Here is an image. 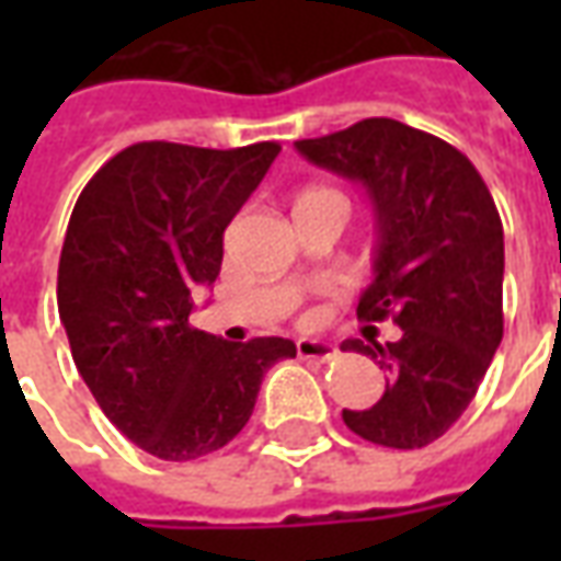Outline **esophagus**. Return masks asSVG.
Listing matches in <instances>:
<instances>
[{
  "label": "esophagus",
  "mask_w": 561,
  "mask_h": 561,
  "mask_svg": "<svg viewBox=\"0 0 561 561\" xmlns=\"http://www.w3.org/2000/svg\"><path fill=\"white\" fill-rule=\"evenodd\" d=\"M297 357L316 360V364H328V360L336 357V348L324 340H297Z\"/></svg>",
  "instance_id": "34e87169"
}]
</instances>
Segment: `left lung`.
Listing matches in <instances>:
<instances>
[{
  "mask_svg": "<svg viewBox=\"0 0 561 561\" xmlns=\"http://www.w3.org/2000/svg\"><path fill=\"white\" fill-rule=\"evenodd\" d=\"M294 147L369 192L376 282L357 318L402 328L388 345H342L388 373L385 397L364 412L345 409L342 421L373 445L426 447L469 409L505 330V233L493 195L457 147L388 116Z\"/></svg>",
  "mask_w": 561,
  "mask_h": 561,
  "instance_id": "1",
  "label": "left lung"
}]
</instances>
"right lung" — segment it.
Returning a JSON list of instances; mask_svg holds the SVG:
<instances>
[{
    "label": "right lung",
    "mask_w": 561,
    "mask_h": 561,
    "mask_svg": "<svg viewBox=\"0 0 561 561\" xmlns=\"http://www.w3.org/2000/svg\"><path fill=\"white\" fill-rule=\"evenodd\" d=\"M276 140L207 149L144 140L80 192L56 300L71 357L102 412L147 454L207 457L243 430L282 336L225 342L188 324L221 270V237L279 156Z\"/></svg>",
    "instance_id": "right-lung-1"
}]
</instances>
